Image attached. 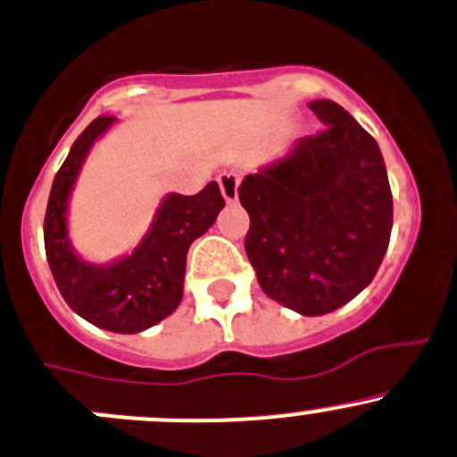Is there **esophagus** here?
<instances>
[{
    "label": "esophagus",
    "instance_id": "esophagus-1",
    "mask_svg": "<svg viewBox=\"0 0 457 457\" xmlns=\"http://www.w3.org/2000/svg\"><path fill=\"white\" fill-rule=\"evenodd\" d=\"M238 183H241V176L234 174V171H223V174L219 176V187H220V194H223V198L228 203H234L238 196Z\"/></svg>",
    "mask_w": 457,
    "mask_h": 457
}]
</instances>
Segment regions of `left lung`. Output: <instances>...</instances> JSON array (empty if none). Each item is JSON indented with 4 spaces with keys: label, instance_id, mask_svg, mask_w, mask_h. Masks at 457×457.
Returning a JSON list of instances; mask_svg holds the SVG:
<instances>
[{
    "label": "left lung",
    "instance_id": "1",
    "mask_svg": "<svg viewBox=\"0 0 457 457\" xmlns=\"http://www.w3.org/2000/svg\"><path fill=\"white\" fill-rule=\"evenodd\" d=\"M323 122L286 158L245 176V252L270 299L305 317L355 299L378 272L393 228V194L373 136L332 100Z\"/></svg>",
    "mask_w": 457,
    "mask_h": 457
}]
</instances>
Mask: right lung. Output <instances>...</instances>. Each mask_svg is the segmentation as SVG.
<instances>
[{
	"label": "right lung",
	"instance_id": "1",
	"mask_svg": "<svg viewBox=\"0 0 457 457\" xmlns=\"http://www.w3.org/2000/svg\"><path fill=\"white\" fill-rule=\"evenodd\" d=\"M113 122V116L96 118L57 170L44 216V247L69 308L93 326L131 335L156 326L179 308L189 245L212 228L225 201L216 180L194 196L170 194L129 256L111 265L84 263L66 237V203L84 156Z\"/></svg>",
	"mask_w": 457,
	"mask_h": 457
}]
</instances>
